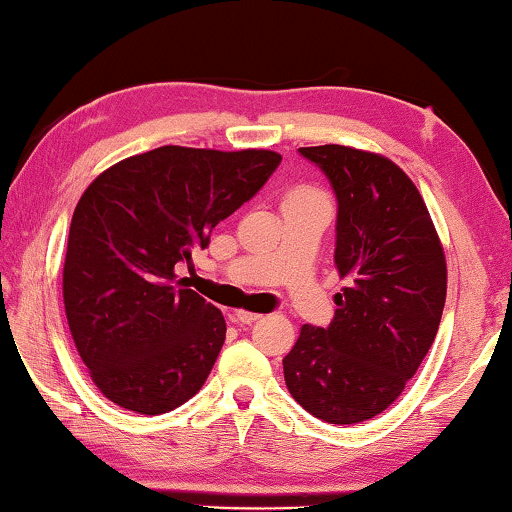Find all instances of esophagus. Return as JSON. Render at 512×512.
I'll return each mask as SVG.
<instances>
[{"label":"esophagus","instance_id":"34e87169","mask_svg":"<svg viewBox=\"0 0 512 512\" xmlns=\"http://www.w3.org/2000/svg\"><path fill=\"white\" fill-rule=\"evenodd\" d=\"M232 318H235V323H239V325H253L259 318H262V314H253V311H235Z\"/></svg>","mask_w":512,"mask_h":512}]
</instances>
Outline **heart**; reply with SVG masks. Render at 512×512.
I'll list each match as a JSON object with an SVG mask.
<instances>
[{"mask_svg":"<svg viewBox=\"0 0 512 512\" xmlns=\"http://www.w3.org/2000/svg\"><path fill=\"white\" fill-rule=\"evenodd\" d=\"M293 196H318V194H314V192H309V189H300V192H296ZM291 196V198H293Z\"/></svg>","mask_w":512,"mask_h":512,"instance_id":"1","label":"heart"}]
</instances>
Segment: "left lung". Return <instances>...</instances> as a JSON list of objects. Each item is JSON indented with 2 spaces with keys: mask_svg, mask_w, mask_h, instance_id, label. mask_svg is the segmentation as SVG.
I'll use <instances>...</instances> for the list:
<instances>
[{
  "mask_svg": "<svg viewBox=\"0 0 512 512\" xmlns=\"http://www.w3.org/2000/svg\"><path fill=\"white\" fill-rule=\"evenodd\" d=\"M336 196L334 262L348 287L332 323L302 325L282 359L302 409L329 424L375 418L404 391L436 339L447 266L411 178L388 158L350 146L298 149Z\"/></svg>",
  "mask_w": 512,
  "mask_h": 512,
  "instance_id": "obj_1",
  "label": "left lung"
}]
</instances>
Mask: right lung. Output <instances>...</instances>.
Wrapping results in <instances>:
<instances>
[{
  "label": "right lung",
  "instance_id": "add662e5",
  "mask_svg": "<svg viewBox=\"0 0 512 512\" xmlns=\"http://www.w3.org/2000/svg\"><path fill=\"white\" fill-rule=\"evenodd\" d=\"M282 155L160 146L103 171L69 225L63 298L90 377L128 411H173L205 384L225 341L212 302L180 289L214 225L248 203Z\"/></svg>",
  "mask_w": 512,
  "mask_h": 512
}]
</instances>
